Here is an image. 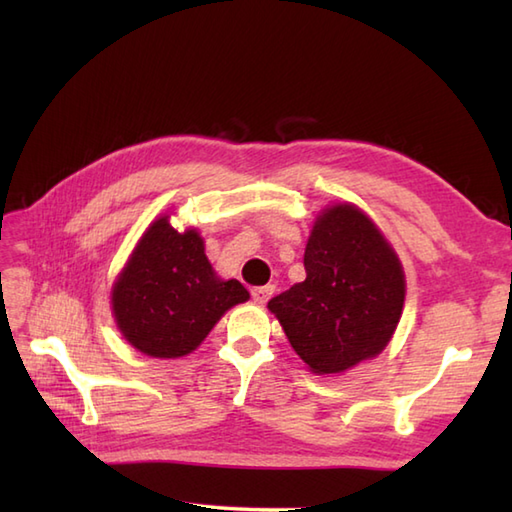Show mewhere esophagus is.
Here are the masks:
<instances>
[{
    "label": "esophagus",
    "instance_id": "1",
    "mask_svg": "<svg viewBox=\"0 0 512 512\" xmlns=\"http://www.w3.org/2000/svg\"><path fill=\"white\" fill-rule=\"evenodd\" d=\"M273 286H255L253 290H250V295H253V299L257 303H266L270 299V295H273Z\"/></svg>",
    "mask_w": 512,
    "mask_h": 512
}]
</instances>
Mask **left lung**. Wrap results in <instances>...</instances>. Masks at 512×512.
<instances>
[{
    "instance_id": "1",
    "label": "left lung",
    "mask_w": 512,
    "mask_h": 512,
    "mask_svg": "<svg viewBox=\"0 0 512 512\" xmlns=\"http://www.w3.org/2000/svg\"><path fill=\"white\" fill-rule=\"evenodd\" d=\"M306 281L268 301L314 374H341L387 347L405 303L394 248L354 204H334L312 226Z\"/></svg>"
}]
</instances>
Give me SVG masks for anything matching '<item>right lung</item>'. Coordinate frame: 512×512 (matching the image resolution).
Masks as SVG:
<instances>
[{"instance_id":"right-lung-1","label":"right lung","mask_w":512,"mask_h":512,"mask_svg":"<svg viewBox=\"0 0 512 512\" xmlns=\"http://www.w3.org/2000/svg\"><path fill=\"white\" fill-rule=\"evenodd\" d=\"M237 279H220L204 255L198 231L178 233L169 215L158 217L112 288L118 330L138 352L156 358L191 354L222 314L244 303Z\"/></svg>"}]
</instances>
